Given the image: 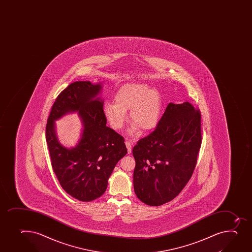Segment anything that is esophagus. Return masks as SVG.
Instances as JSON below:
<instances>
[{
  "label": "esophagus",
  "mask_w": 252,
  "mask_h": 252,
  "mask_svg": "<svg viewBox=\"0 0 252 252\" xmlns=\"http://www.w3.org/2000/svg\"><path fill=\"white\" fill-rule=\"evenodd\" d=\"M126 148H127L128 154H130L131 153V142H130V140H126Z\"/></svg>",
  "instance_id": "34e87169"
}]
</instances>
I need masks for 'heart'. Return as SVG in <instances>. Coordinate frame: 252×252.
Here are the masks:
<instances>
[{"instance_id": "obj_1", "label": "heart", "mask_w": 252, "mask_h": 252, "mask_svg": "<svg viewBox=\"0 0 252 252\" xmlns=\"http://www.w3.org/2000/svg\"><path fill=\"white\" fill-rule=\"evenodd\" d=\"M116 102H108L103 107V114L110 126L114 130L122 128L130 110L133 122L130 133L140 130H150L156 126L162 110V97L158 90L150 89L144 83H129L120 88L115 95Z\"/></svg>"}]
</instances>
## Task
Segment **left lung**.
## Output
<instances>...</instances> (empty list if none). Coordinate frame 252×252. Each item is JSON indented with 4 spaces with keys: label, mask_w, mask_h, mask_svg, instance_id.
I'll return each instance as SVG.
<instances>
[{
    "label": "left lung",
    "mask_w": 252,
    "mask_h": 252,
    "mask_svg": "<svg viewBox=\"0 0 252 252\" xmlns=\"http://www.w3.org/2000/svg\"><path fill=\"white\" fill-rule=\"evenodd\" d=\"M201 114L189 102L169 103L157 127L133 148L134 189L158 206L180 194L190 179L201 146Z\"/></svg>",
    "instance_id": "8db88e82"
}]
</instances>
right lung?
Here are the masks:
<instances>
[{
  "instance_id": "right-lung-1",
  "label": "right lung",
  "mask_w": 252,
  "mask_h": 252,
  "mask_svg": "<svg viewBox=\"0 0 252 252\" xmlns=\"http://www.w3.org/2000/svg\"><path fill=\"white\" fill-rule=\"evenodd\" d=\"M101 85L76 81L61 92L53 103L46 126V140L52 167L67 194L80 201H92L103 194L115 166L127 154L124 138L106 126L103 101L97 97ZM78 111L84 126L78 145H61L54 120Z\"/></svg>"
}]
</instances>
